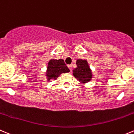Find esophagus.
Wrapping results in <instances>:
<instances>
[{
    "mask_svg": "<svg viewBox=\"0 0 134 134\" xmlns=\"http://www.w3.org/2000/svg\"><path fill=\"white\" fill-rule=\"evenodd\" d=\"M68 67L70 69V71H71V70H72V68H73V65H69Z\"/></svg>",
    "mask_w": 134,
    "mask_h": 134,
    "instance_id": "obj_1",
    "label": "esophagus"
}]
</instances>
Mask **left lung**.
Masks as SVG:
<instances>
[{
    "mask_svg": "<svg viewBox=\"0 0 134 134\" xmlns=\"http://www.w3.org/2000/svg\"><path fill=\"white\" fill-rule=\"evenodd\" d=\"M77 67L73 70V75L79 81L87 82L91 81L92 73L86 60L78 59L76 62Z\"/></svg>",
    "mask_w": 134,
    "mask_h": 134,
    "instance_id": "1",
    "label": "left lung"
}]
</instances>
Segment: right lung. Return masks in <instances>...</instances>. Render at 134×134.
I'll use <instances>...</instances> for the list:
<instances>
[{
  "label": "right lung",
  "instance_id": "obj_1",
  "mask_svg": "<svg viewBox=\"0 0 134 134\" xmlns=\"http://www.w3.org/2000/svg\"><path fill=\"white\" fill-rule=\"evenodd\" d=\"M69 71L63 59H51L47 66V79H56L61 73H68Z\"/></svg>",
  "mask_w": 134,
  "mask_h": 134
}]
</instances>
